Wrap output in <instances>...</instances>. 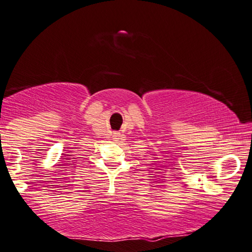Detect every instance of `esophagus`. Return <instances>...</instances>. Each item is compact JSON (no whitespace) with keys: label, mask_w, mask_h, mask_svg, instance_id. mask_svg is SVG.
Instances as JSON below:
<instances>
[{"label":"esophagus","mask_w":252,"mask_h":252,"mask_svg":"<svg viewBox=\"0 0 252 252\" xmlns=\"http://www.w3.org/2000/svg\"><path fill=\"white\" fill-rule=\"evenodd\" d=\"M113 138H114V139H116V140L120 139V138H121V133H120V132H114V133H113Z\"/></svg>","instance_id":"esophagus-1"}]
</instances>
